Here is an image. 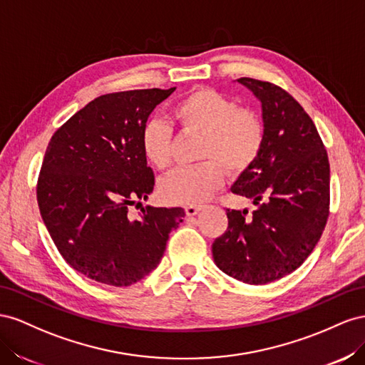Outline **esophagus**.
<instances>
[{"instance_id": "34e87169", "label": "esophagus", "mask_w": 365, "mask_h": 365, "mask_svg": "<svg viewBox=\"0 0 365 365\" xmlns=\"http://www.w3.org/2000/svg\"><path fill=\"white\" fill-rule=\"evenodd\" d=\"M200 211H203V206L202 205H188L185 206V212L186 215H197Z\"/></svg>"}]
</instances>
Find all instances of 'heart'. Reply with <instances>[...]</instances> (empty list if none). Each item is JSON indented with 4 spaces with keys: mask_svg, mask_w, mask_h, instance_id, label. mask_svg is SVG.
I'll list each match as a JSON object with an SVG mask.
<instances>
[{
    "mask_svg": "<svg viewBox=\"0 0 365 365\" xmlns=\"http://www.w3.org/2000/svg\"><path fill=\"white\" fill-rule=\"evenodd\" d=\"M171 116L183 134H202L197 158L203 162L165 177L159 191L168 203L206 202L222 188L225 170L231 175L243 174L263 150L266 128L259 114L249 107H237L234 99L214 88L188 91L174 103ZM173 143L174 133L166 122L151 119L143 125L140 148L154 168H170Z\"/></svg>",
    "mask_w": 365,
    "mask_h": 365,
    "instance_id": "b5f03b06",
    "label": "heart"
}]
</instances>
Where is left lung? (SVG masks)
<instances>
[{
    "mask_svg": "<svg viewBox=\"0 0 365 365\" xmlns=\"http://www.w3.org/2000/svg\"><path fill=\"white\" fill-rule=\"evenodd\" d=\"M262 102L266 138L231 191L257 210H226L227 229L212 243L218 269L247 284L292 274L314 251L330 206V165L314 120L286 90L237 79Z\"/></svg>",
    "mask_w": 365,
    "mask_h": 365,
    "instance_id": "1",
    "label": "left lung"
}]
</instances>
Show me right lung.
<instances>
[{"instance_id":"1","label":"right lung","mask_w":365,"mask_h":365,"mask_svg":"<svg viewBox=\"0 0 365 365\" xmlns=\"http://www.w3.org/2000/svg\"><path fill=\"white\" fill-rule=\"evenodd\" d=\"M175 90L102 95L59 127L41 166L36 199L62 258L108 286H131L158 267L182 207H128L147 200L154 174L140 148L151 111Z\"/></svg>"}]
</instances>
